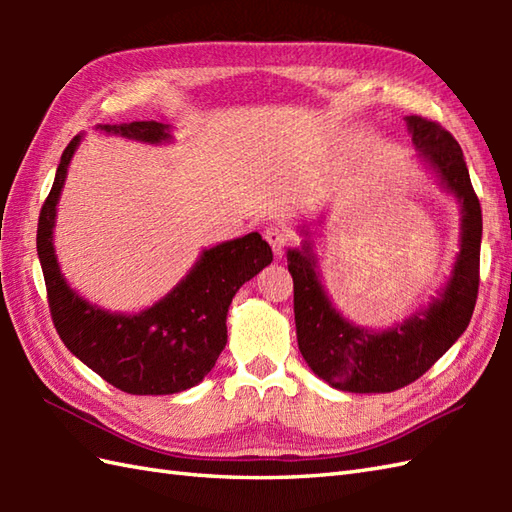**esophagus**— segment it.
Instances as JSON below:
<instances>
[{"label": "esophagus", "instance_id": "34e87169", "mask_svg": "<svg viewBox=\"0 0 512 512\" xmlns=\"http://www.w3.org/2000/svg\"><path fill=\"white\" fill-rule=\"evenodd\" d=\"M264 237H266V242L270 244V248H273L277 255L284 253L286 246L290 244V235H288L286 228H281V226H268L266 231H264Z\"/></svg>", "mask_w": 512, "mask_h": 512}]
</instances>
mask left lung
Returning <instances> with one entry per match:
<instances>
[{"instance_id": "obj_1", "label": "left lung", "mask_w": 512, "mask_h": 512, "mask_svg": "<svg viewBox=\"0 0 512 512\" xmlns=\"http://www.w3.org/2000/svg\"><path fill=\"white\" fill-rule=\"evenodd\" d=\"M407 127L420 158L462 206L460 255L440 297L396 328H356L325 295L310 244L288 250L301 356L325 383L352 394H385L418 380L469 328L480 288L482 206L458 140L422 116H407Z\"/></svg>"}]
</instances>
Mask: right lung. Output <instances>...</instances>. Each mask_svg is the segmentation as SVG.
I'll return each instance as SVG.
<instances>
[{
    "label": "right lung",
    "mask_w": 512,
    "mask_h": 512,
    "mask_svg": "<svg viewBox=\"0 0 512 512\" xmlns=\"http://www.w3.org/2000/svg\"><path fill=\"white\" fill-rule=\"evenodd\" d=\"M105 134L162 143L169 127L156 121L99 125ZM81 136L65 147L41 206L37 253L46 279L52 323L65 347L125 394L162 396L198 385L226 345V314L239 286L273 262L259 233L204 250L191 273L165 299L138 314H112L81 299L63 279L52 246L57 202Z\"/></svg>",
    "instance_id": "add662e5"
}]
</instances>
